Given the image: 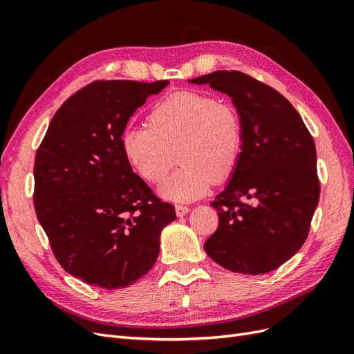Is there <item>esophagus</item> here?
<instances>
[{"instance_id": "1", "label": "esophagus", "mask_w": 354, "mask_h": 354, "mask_svg": "<svg viewBox=\"0 0 354 354\" xmlns=\"http://www.w3.org/2000/svg\"><path fill=\"white\" fill-rule=\"evenodd\" d=\"M189 211H190V207H187V205H181V203H177V205H176V212H177L178 217L185 216V214H187Z\"/></svg>"}]
</instances>
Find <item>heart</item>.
<instances>
[{"label":"heart","instance_id":"obj_1","mask_svg":"<svg viewBox=\"0 0 354 354\" xmlns=\"http://www.w3.org/2000/svg\"><path fill=\"white\" fill-rule=\"evenodd\" d=\"M147 124L127 127L121 146L128 162L149 183L162 180L178 153L181 167L159 186L165 199L195 201L214 181L230 178L239 165L243 124L227 102L199 91L173 93L153 106Z\"/></svg>","mask_w":354,"mask_h":354}]
</instances>
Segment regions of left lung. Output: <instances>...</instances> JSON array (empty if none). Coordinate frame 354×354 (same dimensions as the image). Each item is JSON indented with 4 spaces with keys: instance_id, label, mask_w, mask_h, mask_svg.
Wrapping results in <instances>:
<instances>
[{
    "instance_id": "8db88e82",
    "label": "left lung",
    "mask_w": 354,
    "mask_h": 354,
    "mask_svg": "<svg viewBox=\"0 0 354 354\" xmlns=\"http://www.w3.org/2000/svg\"><path fill=\"white\" fill-rule=\"evenodd\" d=\"M192 82L229 94L243 124L239 165L211 202L218 227L203 248L227 270L272 272L308 236L320 195L313 137L288 99L248 73L217 71Z\"/></svg>"
}]
</instances>
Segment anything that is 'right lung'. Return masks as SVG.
<instances>
[{"label":"right lung","mask_w":354,"mask_h":354,"mask_svg":"<svg viewBox=\"0 0 354 354\" xmlns=\"http://www.w3.org/2000/svg\"><path fill=\"white\" fill-rule=\"evenodd\" d=\"M168 84L102 80L73 93L53 116L35 155L34 207L69 274L104 289L152 269L160 232L176 220L133 173L121 137L136 109Z\"/></svg>","instance_id":"obj_1"}]
</instances>
